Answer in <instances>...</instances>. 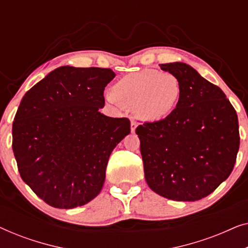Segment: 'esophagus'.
Listing matches in <instances>:
<instances>
[{"instance_id": "obj_1", "label": "esophagus", "mask_w": 248, "mask_h": 248, "mask_svg": "<svg viewBox=\"0 0 248 248\" xmlns=\"http://www.w3.org/2000/svg\"><path fill=\"white\" fill-rule=\"evenodd\" d=\"M135 128H137V122L132 120V121H131V131H132V133H134Z\"/></svg>"}]
</instances>
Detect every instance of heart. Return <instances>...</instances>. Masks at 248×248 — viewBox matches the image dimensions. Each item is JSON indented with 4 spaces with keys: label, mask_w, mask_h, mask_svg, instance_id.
Masks as SVG:
<instances>
[{
    "label": "heart",
    "mask_w": 248,
    "mask_h": 248,
    "mask_svg": "<svg viewBox=\"0 0 248 248\" xmlns=\"http://www.w3.org/2000/svg\"><path fill=\"white\" fill-rule=\"evenodd\" d=\"M181 93V83L174 74L147 69L122 78L106 98L115 106L132 108L139 120L152 123L172 113Z\"/></svg>",
    "instance_id": "b5f03b06"
}]
</instances>
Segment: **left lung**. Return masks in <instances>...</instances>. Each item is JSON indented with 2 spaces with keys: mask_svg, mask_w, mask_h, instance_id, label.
Here are the masks:
<instances>
[{
  "mask_svg": "<svg viewBox=\"0 0 248 248\" xmlns=\"http://www.w3.org/2000/svg\"><path fill=\"white\" fill-rule=\"evenodd\" d=\"M177 78V106L164 120L139 125L144 177L157 194L198 201L232 174L239 149L238 117L219 87L188 64H161Z\"/></svg>",
  "mask_w": 248,
  "mask_h": 248,
  "instance_id": "left-lung-1",
  "label": "left lung"
}]
</instances>
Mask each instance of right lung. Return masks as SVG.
Returning <instances> with one entry per match:
<instances>
[{"label":"right lung","mask_w":248,"mask_h":248,"mask_svg":"<svg viewBox=\"0 0 248 248\" xmlns=\"http://www.w3.org/2000/svg\"><path fill=\"white\" fill-rule=\"evenodd\" d=\"M110 69L61 66L27 91L12 125L22 181L47 204H87L104 186L108 159L131 132L128 118L101 114Z\"/></svg>","instance_id":"right-lung-1"}]
</instances>
